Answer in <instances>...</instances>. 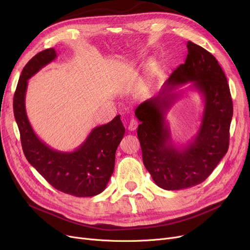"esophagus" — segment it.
<instances>
[{"mask_svg":"<svg viewBox=\"0 0 250 250\" xmlns=\"http://www.w3.org/2000/svg\"><path fill=\"white\" fill-rule=\"evenodd\" d=\"M137 127H138L137 120H135V118H132V120L129 121V124H128V129L129 130H135Z\"/></svg>","mask_w":250,"mask_h":250,"instance_id":"1","label":"esophagus"}]
</instances>
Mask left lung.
I'll return each mask as SVG.
<instances>
[{"mask_svg":"<svg viewBox=\"0 0 250 250\" xmlns=\"http://www.w3.org/2000/svg\"><path fill=\"white\" fill-rule=\"evenodd\" d=\"M188 54L165 82L159 94L140 104L136 116L141 124L138 138L143 162L153 180L166 190L200 185L212 173L229 148L233 104L226 76L216 58L188 42ZM189 83L204 100L198 134L183 147H176L166 122L167 111L179 98L173 91Z\"/></svg>","mask_w":250,"mask_h":250,"instance_id":"left-lung-1","label":"left lung"}]
</instances>
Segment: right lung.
Wrapping results in <instances>:
<instances>
[{"label": "right lung", "mask_w": 250, "mask_h": 250, "mask_svg": "<svg viewBox=\"0 0 250 250\" xmlns=\"http://www.w3.org/2000/svg\"><path fill=\"white\" fill-rule=\"evenodd\" d=\"M57 58L54 48L35 55L24 67L13 100L14 116L24 155L39 174L58 190L78 198L102 192L113 173L115 152L125 135L121 115L94 127L86 140L72 152L50 148L37 137L28 121L25 95L28 80Z\"/></svg>", "instance_id": "1"}]
</instances>
